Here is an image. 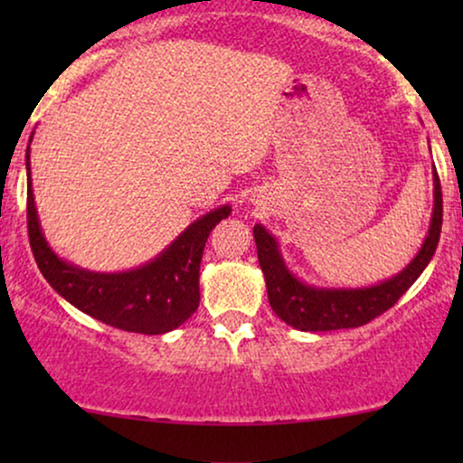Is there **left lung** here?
Returning <instances> with one entry per match:
<instances>
[{
    "mask_svg": "<svg viewBox=\"0 0 463 463\" xmlns=\"http://www.w3.org/2000/svg\"><path fill=\"white\" fill-rule=\"evenodd\" d=\"M431 150V147H429ZM442 232V187L433 169V213L429 232L416 257L401 272L368 287H322L298 279L287 268L279 239L263 224H254L259 265L265 276L269 307L280 320L298 331H339L357 328L385 313L418 280L431 263Z\"/></svg>",
    "mask_w": 463,
    "mask_h": 463,
    "instance_id": "1",
    "label": "left lung"
}]
</instances>
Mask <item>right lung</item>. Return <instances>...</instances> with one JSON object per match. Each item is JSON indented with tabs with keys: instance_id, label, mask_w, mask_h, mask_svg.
Returning a JSON list of instances; mask_svg holds the SVG:
<instances>
[{
	"instance_id": "1",
	"label": "right lung",
	"mask_w": 463,
	"mask_h": 463,
	"mask_svg": "<svg viewBox=\"0 0 463 463\" xmlns=\"http://www.w3.org/2000/svg\"><path fill=\"white\" fill-rule=\"evenodd\" d=\"M32 143V135H30ZM28 174V235L32 254L52 289L95 320L128 333L163 335L178 328L200 305V261L211 231L231 215L222 204L198 217L150 261L124 272H93L58 257L45 239Z\"/></svg>"
}]
</instances>
